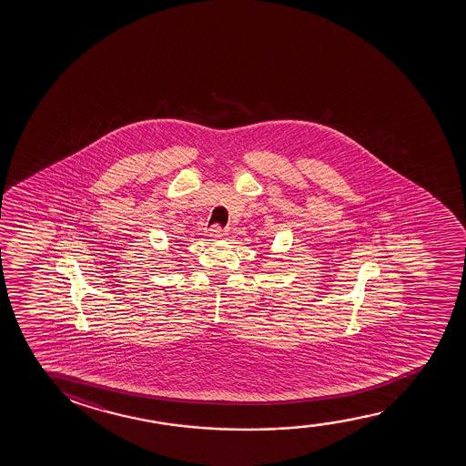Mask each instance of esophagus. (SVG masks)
<instances>
[{"mask_svg":"<svg viewBox=\"0 0 466 466\" xmlns=\"http://www.w3.org/2000/svg\"><path fill=\"white\" fill-rule=\"evenodd\" d=\"M226 234V230L221 228V226H218V224H215L213 228L210 229V237L213 238V240H218V238H221V237Z\"/></svg>","mask_w":466,"mask_h":466,"instance_id":"obj_1","label":"esophagus"}]
</instances>
